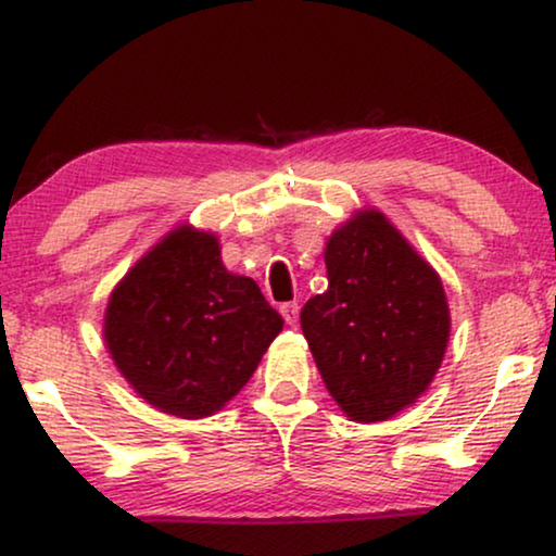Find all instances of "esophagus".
Masks as SVG:
<instances>
[{
    "instance_id": "34e87169",
    "label": "esophagus",
    "mask_w": 556,
    "mask_h": 556,
    "mask_svg": "<svg viewBox=\"0 0 556 556\" xmlns=\"http://www.w3.org/2000/svg\"><path fill=\"white\" fill-rule=\"evenodd\" d=\"M280 314H283L288 326H295V321H299V303H283V306H280Z\"/></svg>"
}]
</instances>
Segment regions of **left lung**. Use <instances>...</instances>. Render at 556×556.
Masks as SVG:
<instances>
[{
    "instance_id": "left-lung-1",
    "label": "left lung",
    "mask_w": 556,
    "mask_h": 556,
    "mask_svg": "<svg viewBox=\"0 0 556 556\" xmlns=\"http://www.w3.org/2000/svg\"><path fill=\"white\" fill-rule=\"evenodd\" d=\"M329 288L306 301L301 329L326 390L356 422L390 420L428 390L451 337L440 276L377 210L326 242Z\"/></svg>"
}]
</instances>
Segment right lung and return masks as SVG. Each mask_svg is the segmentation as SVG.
<instances>
[{
    "instance_id": "right-lung-1",
    "label": "right lung",
    "mask_w": 556,
    "mask_h": 556,
    "mask_svg": "<svg viewBox=\"0 0 556 556\" xmlns=\"http://www.w3.org/2000/svg\"><path fill=\"white\" fill-rule=\"evenodd\" d=\"M283 329L253 278L235 276L217 235L179 225L113 288L105 346L126 382L166 415L200 420L230 402Z\"/></svg>"
}]
</instances>
